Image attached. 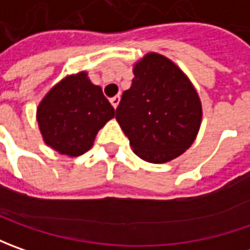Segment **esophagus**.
<instances>
[{"instance_id": "34e87169", "label": "esophagus", "mask_w": 250, "mask_h": 250, "mask_svg": "<svg viewBox=\"0 0 250 250\" xmlns=\"http://www.w3.org/2000/svg\"><path fill=\"white\" fill-rule=\"evenodd\" d=\"M120 100H121L120 94H117V96H114L112 99H110L111 104H112V107H114V108H117V107H118V104H120Z\"/></svg>"}]
</instances>
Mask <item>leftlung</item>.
Masks as SVG:
<instances>
[{
    "mask_svg": "<svg viewBox=\"0 0 250 250\" xmlns=\"http://www.w3.org/2000/svg\"><path fill=\"white\" fill-rule=\"evenodd\" d=\"M115 118L133 153L154 164L177 159L196 139L202 104L193 84L172 61L150 53L133 68Z\"/></svg>",
    "mask_w": 250,
    "mask_h": 250,
    "instance_id": "obj_1",
    "label": "left lung"
}]
</instances>
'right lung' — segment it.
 <instances>
[{
    "label": "right lung",
    "mask_w": 250,
    "mask_h": 250,
    "mask_svg": "<svg viewBox=\"0 0 250 250\" xmlns=\"http://www.w3.org/2000/svg\"><path fill=\"white\" fill-rule=\"evenodd\" d=\"M115 111L100 86L86 72L63 78L48 91L37 108L44 142L58 153L78 157L93 146L97 132Z\"/></svg>",
    "instance_id": "obj_1"
}]
</instances>
